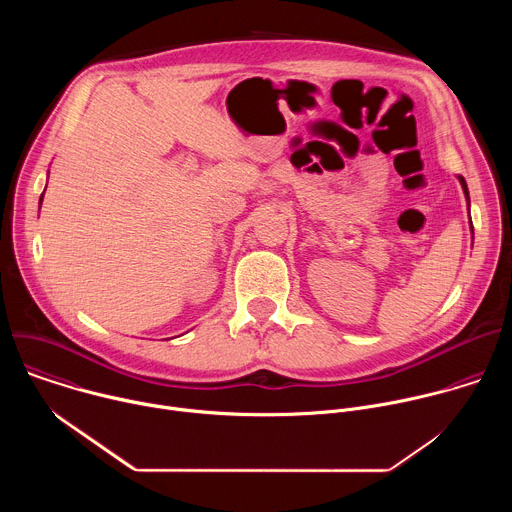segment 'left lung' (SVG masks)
Returning <instances> with one entry per match:
<instances>
[{
    "label": "left lung",
    "mask_w": 512,
    "mask_h": 512,
    "mask_svg": "<svg viewBox=\"0 0 512 512\" xmlns=\"http://www.w3.org/2000/svg\"><path fill=\"white\" fill-rule=\"evenodd\" d=\"M460 184H462V190H464V196H466V202H468V212H470V192H468V184L462 176H458ZM470 231H472V239H474V227H472V221H470Z\"/></svg>",
    "instance_id": "1"
}]
</instances>
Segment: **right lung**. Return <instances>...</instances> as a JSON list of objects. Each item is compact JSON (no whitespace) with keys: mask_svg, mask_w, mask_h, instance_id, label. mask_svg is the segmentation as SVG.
Returning a JSON list of instances; mask_svg holds the SVG:
<instances>
[{"mask_svg":"<svg viewBox=\"0 0 512 512\" xmlns=\"http://www.w3.org/2000/svg\"><path fill=\"white\" fill-rule=\"evenodd\" d=\"M42 198H44V192H42V196H40V204H42Z\"/></svg>","mask_w":512,"mask_h":512,"instance_id":"1","label":"right lung"}]
</instances>
